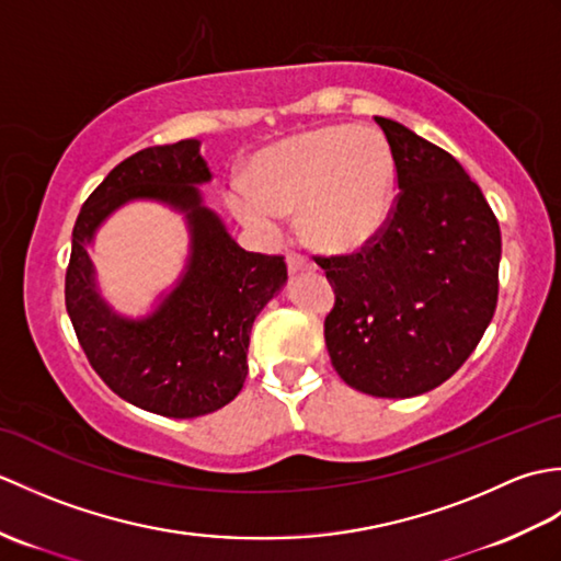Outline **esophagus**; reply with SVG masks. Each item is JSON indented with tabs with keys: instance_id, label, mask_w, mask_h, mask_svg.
Here are the masks:
<instances>
[{
	"instance_id": "esophagus-1",
	"label": "esophagus",
	"mask_w": 561,
	"mask_h": 561,
	"mask_svg": "<svg viewBox=\"0 0 561 561\" xmlns=\"http://www.w3.org/2000/svg\"><path fill=\"white\" fill-rule=\"evenodd\" d=\"M287 267H289V274H296V272H313L316 265L308 257L299 255V253H291L287 255Z\"/></svg>"
}]
</instances>
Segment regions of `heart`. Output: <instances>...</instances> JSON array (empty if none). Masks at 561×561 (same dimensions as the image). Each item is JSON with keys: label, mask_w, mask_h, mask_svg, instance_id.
<instances>
[{"label": "heart", "mask_w": 561, "mask_h": 561, "mask_svg": "<svg viewBox=\"0 0 561 561\" xmlns=\"http://www.w3.org/2000/svg\"><path fill=\"white\" fill-rule=\"evenodd\" d=\"M226 205L260 238L279 233V217L299 211L308 243L325 253H354L383 231L396 195V159L374 127L332 125L260 149Z\"/></svg>", "instance_id": "b5f03b06"}]
</instances>
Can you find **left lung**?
Masks as SVG:
<instances>
[{
	"mask_svg": "<svg viewBox=\"0 0 561 561\" xmlns=\"http://www.w3.org/2000/svg\"><path fill=\"white\" fill-rule=\"evenodd\" d=\"M376 123L400 195L362 253L316 257L335 287L325 344L354 390L414 398L456 374L492 323L502 233L482 190L448 151L388 117Z\"/></svg>",
	"mask_w": 561,
	"mask_h": 561,
	"instance_id": "8db88e82",
	"label": "left lung"
}]
</instances>
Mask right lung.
Segmentation results:
<instances>
[{"mask_svg": "<svg viewBox=\"0 0 561 561\" xmlns=\"http://www.w3.org/2000/svg\"><path fill=\"white\" fill-rule=\"evenodd\" d=\"M209 181L197 139L141 149L105 175L71 231L65 301L81 350L115 396L173 420L221 410L241 392L250 330L287 284L284 257L248 253L205 205L197 185ZM135 198L183 213L191 233L184 274L141 319L102 299L88 255L100 224Z\"/></svg>", "mask_w": 561, "mask_h": 561, "instance_id": "obj_1", "label": "right lung"}]
</instances>
